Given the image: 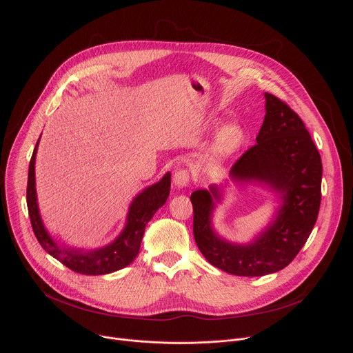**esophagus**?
<instances>
[{"mask_svg": "<svg viewBox=\"0 0 353 353\" xmlns=\"http://www.w3.org/2000/svg\"><path fill=\"white\" fill-rule=\"evenodd\" d=\"M173 183L177 187H185L190 183V172L187 169H179L173 174Z\"/></svg>", "mask_w": 353, "mask_h": 353, "instance_id": "obj_1", "label": "esophagus"}]
</instances>
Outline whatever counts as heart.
<instances>
[{
    "mask_svg": "<svg viewBox=\"0 0 353 353\" xmlns=\"http://www.w3.org/2000/svg\"><path fill=\"white\" fill-rule=\"evenodd\" d=\"M243 141V132L236 125H229L223 128L216 137L212 145V158L215 161H222L230 157L239 149Z\"/></svg>",
    "mask_w": 353,
    "mask_h": 353,
    "instance_id": "b5f03b06",
    "label": "heart"
}]
</instances>
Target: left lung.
<instances>
[{
    "instance_id": "obj_1",
    "label": "left lung",
    "mask_w": 353,
    "mask_h": 353,
    "mask_svg": "<svg viewBox=\"0 0 353 353\" xmlns=\"http://www.w3.org/2000/svg\"><path fill=\"white\" fill-rule=\"evenodd\" d=\"M264 123L256 143L232 166L234 180L267 181L283 192V205L274 223L256 243L236 245L219 239L211 228L216 187L191 194L192 232L204 257L225 272L263 276L285 268L307 241L320 210L323 165L303 120L290 106L265 93Z\"/></svg>"
}]
</instances>
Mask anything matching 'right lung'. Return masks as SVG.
I'll return each instance as SVG.
<instances>
[{
  "label": "right lung",
  "mask_w": 353,
  "mask_h": 353,
  "mask_svg": "<svg viewBox=\"0 0 353 353\" xmlns=\"http://www.w3.org/2000/svg\"><path fill=\"white\" fill-rule=\"evenodd\" d=\"M37 143L34 146L33 155L29 163L28 173V188H26V203L32 229L40 245L53 256L61 264L77 274L82 275H103L119 271L127 267L137 257L141 240L145 232L146 223L152 219L155 212L166 203L170 191V174L142 191L130 207L127 225L123 233L110 245L99 248L94 251L83 253L82 250H65L59 247L53 239L46 232L36 203V188H34V159Z\"/></svg>",
  "instance_id": "right-lung-1"
}]
</instances>
